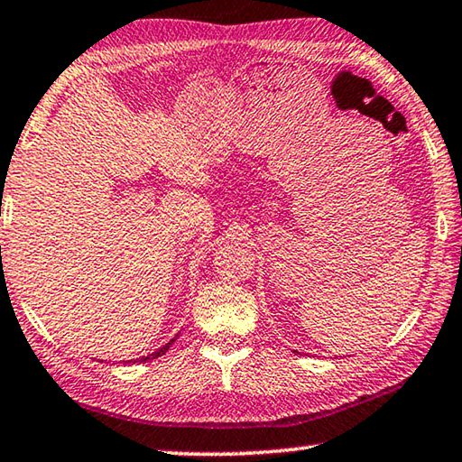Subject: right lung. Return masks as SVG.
Here are the masks:
<instances>
[{"instance_id":"obj_1","label":"right lung","mask_w":462,"mask_h":462,"mask_svg":"<svg viewBox=\"0 0 462 462\" xmlns=\"http://www.w3.org/2000/svg\"><path fill=\"white\" fill-rule=\"evenodd\" d=\"M176 341V338H172V341H170V343H166L164 346H162V349H158V351H153L152 355H148V357H142L140 361H150V359H158V357H162V355H164L168 349H170V346H172V343Z\"/></svg>"}]
</instances>
